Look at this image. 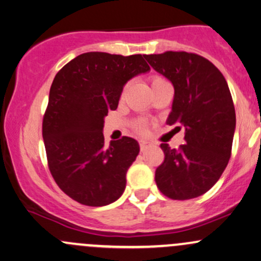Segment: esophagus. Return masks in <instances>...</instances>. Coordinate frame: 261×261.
<instances>
[{
	"instance_id": "obj_1",
	"label": "esophagus",
	"mask_w": 261,
	"mask_h": 261,
	"mask_svg": "<svg viewBox=\"0 0 261 261\" xmlns=\"http://www.w3.org/2000/svg\"><path fill=\"white\" fill-rule=\"evenodd\" d=\"M149 147H152V143L148 142V141H141L140 142V148L142 152L147 151Z\"/></svg>"
}]
</instances>
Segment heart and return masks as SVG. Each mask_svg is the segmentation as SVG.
I'll use <instances>...</instances> for the list:
<instances>
[{"mask_svg":"<svg viewBox=\"0 0 261 261\" xmlns=\"http://www.w3.org/2000/svg\"><path fill=\"white\" fill-rule=\"evenodd\" d=\"M164 82H167V81L164 80V79H162V77H160V76H154L153 79H152V81H151V85H152V87H154V86L161 85V83H164ZM124 94H125V89H124V91H122V93H121L122 97H124ZM139 127L141 128V125H140Z\"/></svg>","mask_w":261,"mask_h":261,"instance_id":"heart-1","label":"heart"}]
</instances>
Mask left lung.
Here are the masks:
<instances>
[{"label":"left lung","instance_id":"obj_1","mask_svg":"<svg viewBox=\"0 0 261 261\" xmlns=\"http://www.w3.org/2000/svg\"><path fill=\"white\" fill-rule=\"evenodd\" d=\"M154 71L174 87L167 124L185 130L179 149L162 143L164 162L154 180L173 200L197 197L216 184L228 164L236 112L228 85L212 62L196 54L167 51L145 55Z\"/></svg>","mask_w":261,"mask_h":261}]
</instances>
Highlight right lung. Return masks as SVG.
I'll list each match as a JSON object with an SVG mask.
<instances>
[{
    "label": "right lung",
    "instance_id": "obj_1",
    "mask_svg": "<svg viewBox=\"0 0 261 261\" xmlns=\"http://www.w3.org/2000/svg\"><path fill=\"white\" fill-rule=\"evenodd\" d=\"M143 58L81 54L53 81L43 120L47 163L60 189L82 205H109L126 187L139 142L124 136L106 147L104 118L118 108L127 81L151 70Z\"/></svg>",
    "mask_w": 261,
    "mask_h": 261
}]
</instances>
